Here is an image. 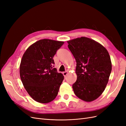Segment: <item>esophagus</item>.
Instances as JSON below:
<instances>
[{
  "instance_id": "obj_1",
  "label": "esophagus",
  "mask_w": 126,
  "mask_h": 126,
  "mask_svg": "<svg viewBox=\"0 0 126 126\" xmlns=\"http://www.w3.org/2000/svg\"><path fill=\"white\" fill-rule=\"evenodd\" d=\"M63 75L64 76V77H66V76H67V75L68 74V72L67 71H64L63 72Z\"/></svg>"
}]
</instances>
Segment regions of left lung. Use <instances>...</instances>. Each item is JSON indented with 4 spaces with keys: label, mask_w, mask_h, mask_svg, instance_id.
<instances>
[{
    "label": "left lung",
    "mask_w": 126,
    "mask_h": 126,
    "mask_svg": "<svg viewBox=\"0 0 126 126\" xmlns=\"http://www.w3.org/2000/svg\"><path fill=\"white\" fill-rule=\"evenodd\" d=\"M67 43L77 63V80L72 85L74 93L85 101L94 100L104 92L111 72L109 53L101 45L87 37Z\"/></svg>",
    "instance_id": "1"
}]
</instances>
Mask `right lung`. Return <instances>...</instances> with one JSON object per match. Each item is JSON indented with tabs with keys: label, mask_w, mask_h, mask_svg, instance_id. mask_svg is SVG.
<instances>
[{
	"label": "right lung",
	"mask_w": 126,
	"mask_h": 126,
	"mask_svg": "<svg viewBox=\"0 0 126 126\" xmlns=\"http://www.w3.org/2000/svg\"><path fill=\"white\" fill-rule=\"evenodd\" d=\"M63 44V41L41 39L30 46L22 57L21 81L28 94L37 102L46 104L58 94L64 77L54 68L53 57Z\"/></svg>",
	"instance_id": "obj_1"
}]
</instances>
